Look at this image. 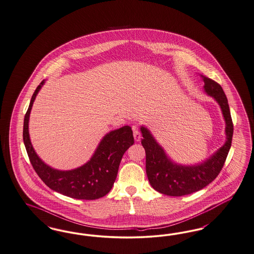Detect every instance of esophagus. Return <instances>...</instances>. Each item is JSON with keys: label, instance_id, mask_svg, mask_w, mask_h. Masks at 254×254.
<instances>
[{"label": "esophagus", "instance_id": "1", "mask_svg": "<svg viewBox=\"0 0 254 254\" xmlns=\"http://www.w3.org/2000/svg\"><path fill=\"white\" fill-rule=\"evenodd\" d=\"M132 129L134 140H135V141H139L140 138H141V134H140V132H139V129H138L136 126H132Z\"/></svg>", "mask_w": 254, "mask_h": 254}]
</instances>
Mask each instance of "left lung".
Segmentation results:
<instances>
[{
	"mask_svg": "<svg viewBox=\"0 0 254 254\" xmlns=\"http://www.w3.org/2000/svg\"><path fill=\"white\" fill-rule=\"evenodd\" d=\"M202 77L205 91L220 105L227 133L226 143L208 160L196 166L177 165L166 156L163 149L156 143L150 132L141 127L147 177L151 186L166 195H187L209 185L219 175L232 146L233 123L227 97L219 83L206 76Z\"/></svg>",
	"mask_w": 254,
	"mask_h": 254,
	"instance_id": "left-lung-1",
	"label": "left lung"
}]
</instances>
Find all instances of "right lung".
Wrapping results in <instances>:
<instances>
[{
	"instance_id": "obj_1",
	"label": "right lung",
	"mask_w": 254,
	"mask_h": 254,
	"mask_svg": "<svg viewBox=\"0 0 254 254\" xmlns=\"http://www.w3.org/2000/svg\"><path fill=\"white\" fill-rule=\"evenodd\" d=\"M43 80L35 90L23 121V142L35 172L46 186L64 195L76 199L94 200L106 195L117 178L122 156L133 144L130 126L107 133L86 164L72 171H58L45 165L34 151L28 133L29 115Z\"/></svg>"
}]
</instances>
